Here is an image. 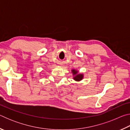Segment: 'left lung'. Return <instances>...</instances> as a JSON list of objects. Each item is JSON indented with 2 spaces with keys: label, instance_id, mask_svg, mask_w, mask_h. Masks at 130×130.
Listing matches in <instances>:
<instances>
[{
  "label": "left lung",
  "instance_id": "8db88e82",
  "mask_svg": "<svg viewBox=\"0 0 130 130\" xmlns=\"http://www.w3.org/2000/svg\"><path fill=\"white\" fill-rule=\"evenodd\" d=\"M72 73H73V75H76L75 77H74V80L76 81H80L83 79V74H76L77 73V71L75 70H72Z\"/></svg>",
  "mask_w": 130,
  "mask_h": 130
}]
</instances>
